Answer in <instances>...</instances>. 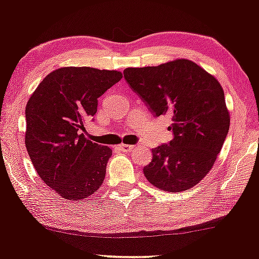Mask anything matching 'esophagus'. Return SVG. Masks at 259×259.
<instances>
[{
	"mask_svg": "<svg viewBox=\"0 0 259 259\" xmlns=\"http://www.w3.org/2000/svg\"><path fill=\"white\" fill-rule=\"evenodd\" d=\"M119 148L121 151H124V152H130V151L133 150V146H132V145L121 144V145H119Z\"/></svg>",
	"mask_w": 259,
	"mask_h": 259,
	"instance_id": "1",
	"label": "esophagus"
}]
</instances>
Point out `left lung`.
Here are the masks:
<instances>
[{"instance_id":"1","label":"left lung","mask_w":259,"mask_h":259,"mask_svg":"<svg viewBox=\"0 0 259 259\" xmlns=\"http://www.w3.org/2000/svg\"><path fill=\"white\" fill-rule=\"evenodd\" d=\"M124 78L156 117L171 115L174 138L152 150L146 179L163 191L180 192L209 173L227 139L230 115L214 76L189 59L157 67L126 68Z\"/></svg>"}]
</instances>
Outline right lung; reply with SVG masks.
I'll return each instance as SVG.
<instances>
[{"instance_id": "add662e5", "label": "right lung", "mask_w": 259, "mask_h": 259, "mask_svg": "<svg viewBox=\"0 0 259 259\" xmlns=\"http://www.w3.org/2000/svg\"><path fill=\"white\" fill-rule=\"evenodd\" d=\"M123 74L90 67L53 70L25 107V146L40 179L64 200L96 192L112 150L86 140L84 123L97 112L99 97Z\"/></svg>"}]
</instances>
